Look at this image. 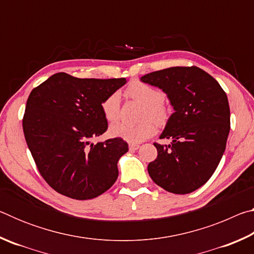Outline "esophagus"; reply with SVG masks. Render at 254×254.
Masks as SVG:
<instances>
[{"label":"esophagus","instance_id":"obj_1","mask_svg":"<svg viewBox=\"0 0 254 254\" xmlns=\"http://www.w3.org/2000/svg\"><path fill=\"white\" fill-rule=\"evenodd\" d=\"M140 148L139 144H135V143H130L128 144V149L131 150V151H135V150H137Z\"/></svg>","mask_w":254,"mask_h":254}]
</instances>
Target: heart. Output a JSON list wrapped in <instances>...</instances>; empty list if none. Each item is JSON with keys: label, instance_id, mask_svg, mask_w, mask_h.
<instances>
[{"label": "heart", "instance_id": "heart-1", "mask_svg": "<svg viewBox=\"0 0 254 254\" xmlns=\"http://www.w3.org/2000/svg\"><path fill=\"white\" fill-rule=\"evenodd\" d=\"M127 95L136 102L144 105L142 112L143 122L137 124H130L120 122L111 127L110 132L113 136L131 143H140L147 140L148 137L156 133V124L149 120L152 118L159 126H163L169 119V110L163 103L162 91L159 88L152 87L143 81L134 80L131 81L126 88ZM101 109L103 115L109 122H115L120 117V96L118 93H112L102 102Z\"/></svg>", "mask_w": 254, "mask_h": 254}]
</instances>
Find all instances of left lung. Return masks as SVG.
I'll use <instances>...</instances> for the list:
<instances>
[{"mask_svg": "<svg viewBox=\"0 0 254 254\" xmlns=\"http://www.w3.org/2000/svg\"><path fill=\"white\" fill-rule=\"evenodd\" d=\"M141 80L161 88L175 110L160 135L173 142L153 143L158 157L148 173L165 190L189 194L212 177L225 151L231 127L226 93L196 66L166 68Z\"/></svg>", "mask_w": 254, "mask_h": 254, "instance_id": "8db88e82", "label": "left lung"}]
</instances>
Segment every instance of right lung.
I'll return each instance as SVG.
<instances>
[{
    "label": "right lung",
    "mask_w": 254,
    "mask_h": 254,
    "mask_svg": "<svg viewBox=\"0 0 254 254\" xmlns=\"http://www.w3.org/2000/svg\"><path fill=\"white\" fill-rule=\"evenodd\" d=\"M126 83L57 72L30 93L22 120L25 141L42 178L59 194L92 199L117 182L127 143L121 137L92 140L107 130L102 102Z\"/></svg>",
    "instance_id": "right-lung-1"
}]
</instances>
